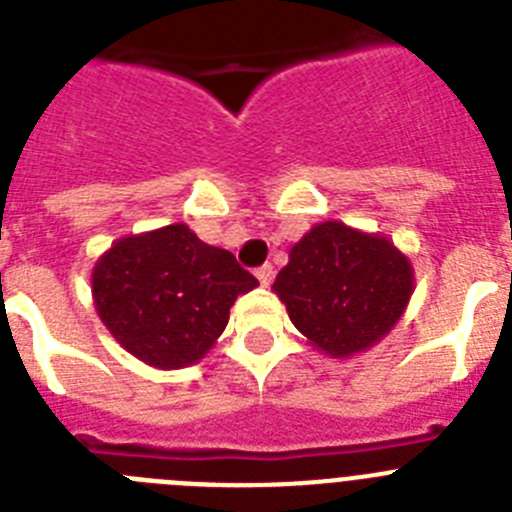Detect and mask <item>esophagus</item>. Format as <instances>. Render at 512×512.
Returning a JSON list of instances; mask_svg holds the SVG:
<instances>
[{"instance_id": "1", "label": "esophagus", "mask_w": 512, "mask_h": 512, "mask_svg": "<svg viewBox=\"0 0 512 512\" xmlns=\"http://www.w3.org/2000/svg\"><path fill=\"white\" fill-rule=\"evenodd\" d=\"M256 279L261 282V287H269L271 279H274V266H271V264L259 266V269H256Z\"/></svg>"}]
</instances>
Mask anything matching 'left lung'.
<instances>
[{
	"instance_id": "8db88e82",
	"label": "left lung",
	"mask_w": 512,
	"mask_h": 512,
	"mask_svg": "<svg viewBox=\"0 0 512 512\" xmlns=\"http://www.w3.org/2000/svg\"><path fill=\"white\" fill-rule=\"evenodd\" d=\"M413 282L408 256L390 238L328 220L292 246L271 289L312 346L346 359L395 328Z\"/></svg>"
}]
</instances>
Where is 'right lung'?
<instances>
[{
	"instance_id": "right-lung-1",
	"label": "right lung",
	"mask_w": 512,
	"mask_h": 512,
	"mask_svg": "<svg viewBox=\"0 0 512 512\" xmlns=\"http://www.w3.org/2000/svg\"><path fill=\"white\" fill-rule=\"evenodd\" d=\"M256 284L233 253L207 246L184 223L120 238L92 271L102 323L156 369L197 364L228 325L238 295Z\"/></svg>"
}]
</instances>
